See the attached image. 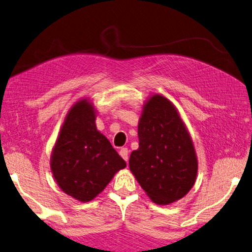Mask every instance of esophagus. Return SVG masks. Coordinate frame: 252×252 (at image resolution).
Returning a JSON list of instances; mask_svg holds the SVG:
<instances>
[{
	"label": "esophagus",
	"instance_id": "obj_1",
	"mask_svg": "<svg viewBox=\"0 0 252 252\" xmlns=\"http://www.w3.org/2000/svg\"><path fill=\"white\" fill-rule=\"evenodd\" d=\"M119 154H120V156H121L122 158L125 159L126 161L127 159H129V151H127L126 147H123V149H121L120 152H119Z\"/></svg>",
	"mask_w": 252,
	"mask_h": 252
}]
</instances>
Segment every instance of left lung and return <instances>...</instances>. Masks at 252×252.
<instances>
[{"label":"left lung","instance_id":"obj_1","mask_svg":"<svg viewBox=\"0 0 252 252\" xmlns=\"http://www.w3.org/2000/svg\"><path fill=\"white\" fill-rule=\"evenodd\" d=\"M139 149L130 155V169L147 195L166 205L194 185L198 160L193 144L174 105L154 95L139 123Z\"/></svg>","mask_w":252,"mask_h":252}]
</instances>
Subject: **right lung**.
Masks as SVG:
<instances>
[{
  "instance_id": "1",
  "label": "right lung",
  "mask_w": 252,
  "mask_h": 252,
  "mask_svg": "<svg viewBox=\"0 0 252 252\" xmlns=\"http://www.w3.org/2000/svg\"><path fill=\"white\" fill-rule=\"evenodd\" d=\"M126 166L110 142L97 131L91 103H75L67 113L51 156V170L60 188L74 199L88 202Z\"/></svg>"
}]
</instances>
